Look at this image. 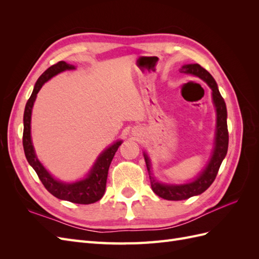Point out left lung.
<instances>
[{"label": "left lung", "mask_w": 259, "mask_h": 259, "mask_svg": "<svg viewBox=\"0 0 259 259\" xmlns=\"http://www.w3.org/2000/svg\"><path fill=\"white\" fill-rule=\"evenodd\" d=\"M180 72L192 74L200 77L204 81L211 90V96H213V101L216 108V133H215V146L213 154L206 167L203 169L202 173L195 178L193 182L183 184V185H165L156 182L151 173V163L150 159L144 153L147 169L150 177L151 188L153 192L159 195L160 198H163L168 201H180L189 199L193 195H199L204 192L207 188L213 184L215 180L218 169L222 165V162L225 159V156L228 151V142H229V134H228V126H227V108L225 100L222 97L221 93L218 91V86L214 77L204 68H202L199 64H189L184 65L180 68Z\"/></svg>", "instance_id": "obj_1"}]
</instances>
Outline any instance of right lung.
<instances>
[{
    "instance_id": "right-lung-1",
    "label": "right lung",
    "mask_w": 259,
    "mask_h": 259,
    "mask_svg": "<svg viewBox=\"0 0 259 259\" xmlns=\"http://www.w3.org/2000/svg\"><path fill=\"white\" fill-rule=\"evenodd\" d=\"M72 69H75V67L67 64L66 61H59L57 64L51 66L37 79L33 92L26 104L25 113H23L22 145L27 161L35 170L46 190L52 193L54 197L60 200L76 203V204H92V203H95L103 198L106 190L109 166H110L117 148L122 144L121 140H117V142L100 153L88 176L82 180H79V182L71 184L62 183L60 180L55 179L45 169L42 163L36 158L32 140H31V113H32V107L38 91L41 90L43 84L52 79L53 76L62 71H66V70Z\"/></svg>"
}]
</instances>
